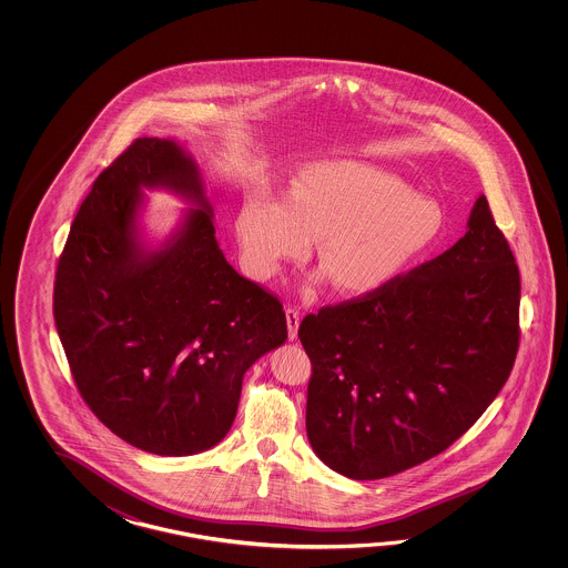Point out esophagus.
<instances>
[{
  "mask_svg": "<svg viewBox=\"0 0 568 568\" xmlns=\"http://www.w3.org/2000/svg\"><path fill=\"white\" fill-rule=\"evenodd\" d=\"M286 325H288L290 341L298 337V326H301V311L298 308H286Z\"/></svg>",
  "mask_w": 568,
  "mask_h": 568,
  "instance_id": "esophagus-1",
  "label": "esophagus"
}]
</instances>
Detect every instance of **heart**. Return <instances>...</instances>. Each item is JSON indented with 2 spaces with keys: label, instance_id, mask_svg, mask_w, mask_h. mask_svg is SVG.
Segmentation results:
<instances>
[{
  "label": "heart",
  "instance_id": "1",
  "mask_svg": "<svg viewBox=\"0 0 568 568\" xmlns=\"http://www.w3.org/2000/svg\"><path fill=\"white\" fill-rule=\"evenodd\" d=\"M445 230L436 199L414 194L398 176L355 160L304 166L282 203L250 194L235 221L252 276L272 278L318 240L316 262L343 296L386 288L435 250Z\"/></svg>",
  "mask_w": 568,
  "mask_h": 568
}]
</instances>
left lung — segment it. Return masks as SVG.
I'll return each mask as SVG.
<instances>
[{"label": "left lung", "mask_w": 568, "mask_h": 568, "mask_svg": "<svg viewBox=\"0 0 568 568\" xmlns=\"http://www.w3.org/2000/svg\"><path fill=\"white\" fill-rule=\"evenodd\" d=\"M519 272L487 199L445 254L386 288L308 314L306 435L349 479H382L465 435L506 384L519 341Z\"/></svg>", "instance_id": "8db88e82"}]
</instances>
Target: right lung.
I'll use <instances>...</instances> for the list:
<instances>
[{
	"label": "right lung",
	"mask_w": 568,
	"mask_h": 568,
	"mask_svg": "<svg viewBox=\"0 0 568 568\" xmlns=\"http://www.w3.org/2000/svg\"><path fill=\"white\" fill-rule=\"evenodd\" d=\"M154 187L192 205L156 248L139 225ZM54 323L87 406L160 457L221 443L243 375L288 337L278 298L219 250L199 164L164 138L135 140L97 176L59 260Z\"/></svg>",
	"instance_id": "right-lung-1"
}]
</instances>
